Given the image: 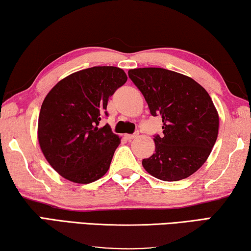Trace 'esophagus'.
<instances>
[{"mask_svg": "<svg viewBox=\"0 0 251 251\" xmlns=\"http://www.w3.org/2000/svg\"><path fill=\"white\" fill-rule=\"evenodd\" d=\"M138 137H139V133L138 132L137 133H133V134H125V138L126 140H133V139L138 138Z\"/></svg>", "mask_w": 251, "mask_h": 251, "instance_id": "1", "label": "esophagus"}]
</instances>
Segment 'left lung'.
Segmentation results:
<instances>
[{
	"label": "left lung",
	"instance_id": "8db88e82",
	"mask_svg": "<svg viewBox=\"0 0 251 251\" xmlns=\"http://www.w3.org/2000/svg\"><path fill=\"white\" fill-rule=\"evenodd\" d=\"M128 74L152 116H161L163 122V134L153 139L155 153L143 159V168L165 182L191 176L207 160L218 135V112L208 92L191 77L164 68Z\"/></svg>",
	"mask_w": 251,
	"mask_h": 251
}]
</instances>
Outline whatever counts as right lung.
<instances>
[{"instance_id": "add662e5", "label": "right lung", "mask_w": 251, "mask_h": 251, "mask_svg": "<svg viewBox=\"0 0 251 251\" xmlns=\"http://www.w3.org/2000/svg\"><path fill=\"white\" fill-rule=\"evenodd\" d=\"M126 73L113 66L79 70L56 83L48 92L38 117V142L57 173L70 182L89 184L107 173L120 138L109 125L107 104Z\"/></svg>"}]
</instances>
